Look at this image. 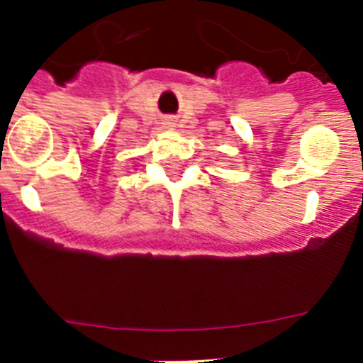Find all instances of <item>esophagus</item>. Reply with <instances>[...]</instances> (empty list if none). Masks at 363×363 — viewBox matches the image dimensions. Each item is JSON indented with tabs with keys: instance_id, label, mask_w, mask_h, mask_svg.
Returning a JSON list of instances; mask_svg holds the SVG:
<instances>
[{
	"instance_id": "obj_1",
	"label": "esophagus",
	"mask_w": 363,
	"mask_h": 363,
	"mask_svg": "<svg viewBox=\"0 0 363 363\" xmlns=\"http://www.w3.org/2000/svg\"><path fill=\"white\" fill-rule=\"evenodd\" d=\"M165 125L169 127V129H171V127H174V120H172V118H169V120L165 121Z\"/></svg>"
}]
</instances>
